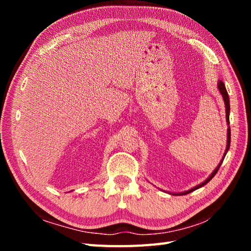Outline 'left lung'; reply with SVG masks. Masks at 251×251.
<instances>
[{"label":"left lung","instance_id":"left-lung-1","mask_svg":"<svg viewBox=\"0 0 251 251\" xmlns=\"http://www.w3.org/2000/svg\"><path fill=\"white\" fill-rule=\"evenodd\" d=\"M218 88H219V92H220V94L222 95L223 101H225V104H226V123H227V125H228V124H230V98H228V95H227V92H226V85H225V83H223L222 81L218 82ZM226 141H227V142H226V149L225 154H223V157H222V159H221V162H220L219 165H218V166L216 167V169L214 170V172L211 173V175L209 176V177H208V178L204 181V182H201V184L194 186V188H192L191 190L182 192V193H173V195H185V194H189V193H191V192H193V191H195V190H197V189H200V188H201V186H204L205 184H207L208 182H209V181H210L212 178H214L215 176H216V174L218 173V170H219V168H220V166H221V164H222V162H223V159H225V157H226V155L228 149H230V143H231V129H230V127H228V128H227V139H226Z\"/></svg>","mask_w":251,"mask_h":251}]
</instances>
